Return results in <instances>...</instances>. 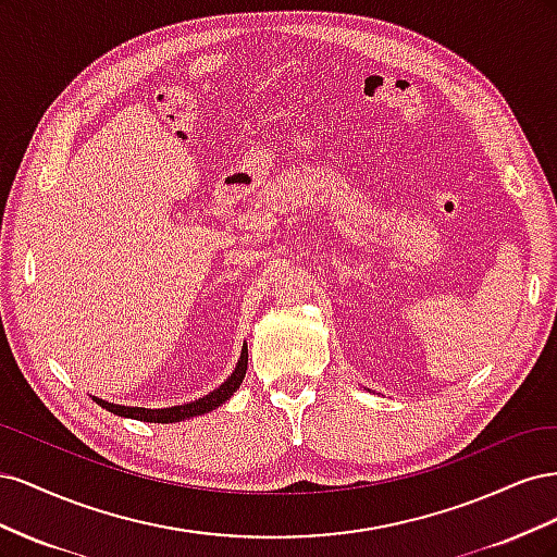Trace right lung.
Segmentation results:
<instances>
[{
	"label": "right lung",
	"instance_id": "right-lung-1",
	"mask_svg": "<svg viewBox=\"0 0 557 557\" xmlns=\"http://www.w3.org/2000/svg\"><path fill=\"white\" fill-rule=\"evenodd\" d=\"M246 367H248V348H242V358L237 369H234L232 376L218 387V391L209 393L207 397H201L197 401L190 404H181V407H172V409H141V407H121V404H111L104 399H97L92 397L99 407L115 413V416H125V418H134V420H144V423H178V420H188L193 416H201V413H209L215 407H221L223 401H227L234 393H237V387L242 385L244 376H246Z\"/></svg>",
	"mask_w": 557,
	"mask_h": 557
}]
</instances>
